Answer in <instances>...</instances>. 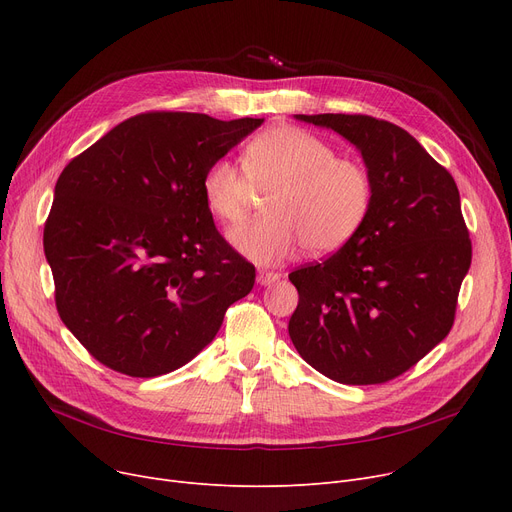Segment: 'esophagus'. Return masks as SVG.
Listing matches in <instances>:
<instances>
[{
	"label": "esophagus",
	"instance_id": "esophagus-1",
	"mask_svg": "<svg viewBox=\"0 0 512 512\" xmlns=\"http://www.w3.org/2000/svg\"><path fill=\"white\" fill-rule=\"evenodd\" d=\"M278 280H280V274H276V272H267V270L257 272V284L259 286H272Z\"/></svg>",
	"mask_w": 512,
	"mask_h": 512
}]
</instances>
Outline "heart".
Wrapping results in <instances>:
<instances>
[{
	"mask_svg": "<svg viewBox=\"0 0 512 512\" xmlns=\"http://www.w3.org/2000/svg\"><path fill=\"white\" fill-rule=\"evenodd\" d=\"M255 188H274L267 215L230 230L232 247L257 265H276L297 255L332 253L363 228L373 182L363 164L297 126H274L245 149V166L220 157L207 166L201 193L222 222L245 218Z\"/></svg>",
	"mask_w": 512,
	"mask_h": 512,
	"instance_id": "b5f03b06",
	"label": "heart"
}]
</instances>
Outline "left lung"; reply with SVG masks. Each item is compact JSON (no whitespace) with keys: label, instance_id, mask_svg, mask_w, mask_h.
I'll return each mask as SVG.
<instances>
[{"label":"left lung","instance_id":"left-lung-1","mask_svg":"<svg viewBox=\"0 0 512 512\" xmlns=\"http://www.w3.org/2000/svg\"><path fill=\"white\" fill-rule=\"evenodd\" d=\"M357 147L373 182L359 234L288 278L299 355L326 378L367 386L411 369L454 321L471 240L454 178L396 124L371 116L297 114Z\"/></svg>","mask_w":512,"mask_h":512}]
</instances>
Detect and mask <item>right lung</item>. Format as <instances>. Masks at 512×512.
<instances>
[{
	"mask_svg": "<svg viewBox=\"0 0 512 512\" xmlns=\"http://www.w3.org/2000/svg\"><path fill=\"white\" fill-rule=\"evenodd\" d=\"M261 124L141 114L60 174L43 230L56 305L105 367L155 378L186 365L251 292L255 267L215 230L201 180Z\"/></svg>",
	"mask_w": 512,
	"mask_h": 512,
	"instance_id": "right-lung-1",
	"label": "right lung"
}]
</instances>
